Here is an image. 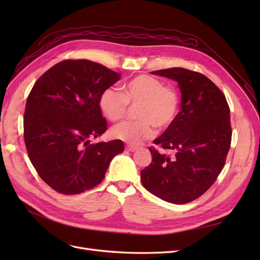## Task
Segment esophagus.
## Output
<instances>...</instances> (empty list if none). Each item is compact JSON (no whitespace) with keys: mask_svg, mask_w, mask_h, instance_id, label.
Listing matches in <instances>:
<instances>
[{"mask_svg":"<svg viewBox=\"0 0 260 260\" xmlns=\"http://www.w3.org/2000/svg\"><path fill=\"white\" fill-rule=\"evenodd\" d=\"M125 148H127L129 152H136L137 149H138V147H137V146H133V145H128V146L125 147Z\"/></svg>","mask_w":260,"mask_h":260,"instance_id":"1","label":"esophagus"}]
</instances>
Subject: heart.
Wrapping results in <instances>:
<instances>
[{"instance_id":"b5f03b06","label":"heart","mask_w":260,"mask_h":260,"mask_svg":"<svg viewBox=\"0 0 260 260\" xmlns=\"http://www.w3.org/2000/svg\"><path fill=\"white\" fill-rule=\"evenodd\" d=\"M128 104H140L137 121H124L111 130L114 139L130 145H139L155 135V125L168 128L177 119L180 111V96L176 89L165 85L155 77L140 75L125 82L121 92L107 88L101 93L99 106L111 121L122 119Z\"/></svg>"}]
</instances>
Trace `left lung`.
<instances>
[{"mask_svg":"<svg viewBox=\"0 0 260 260\" xmlns=\"http://www.w3.org/2000/svg\"><path fill=\"white\" fill-rule=\"evenodd\" d=\"M178 82L181 111L156 145L174 157L151 147L152 162L141 171L148 192L172 204L200 198L221 172L231 144L230 108L224 94L206 76L185 68L152 72Z\"/></svg>","mask_w":260,"mask_h":260,"instance_id":"1","label":"left lung"}]
</instances>
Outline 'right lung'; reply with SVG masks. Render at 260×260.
<instances>
[{
    "label": "right lung",
    "mask_w": 260,
    "mask_h": 260,
    "mask_svg": "<svg viewBox=\"0 0 260 260\" xmlns=\"http://www.w3.org/2000/svg\"><path fill=\"white\" fill-rule=\"evenodd\" d=\"M120 74L88 59H67L35 83L23 115V138L31 164L58 193L79 194L103 181L122 141L90 144L107 129L101 93Z\"/></svg>",
    "instance_id": "add662e5"
}]
</instances>
